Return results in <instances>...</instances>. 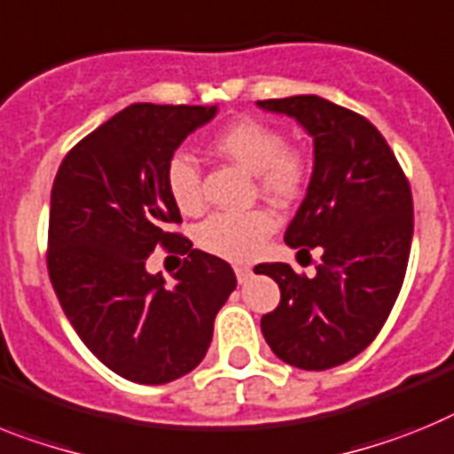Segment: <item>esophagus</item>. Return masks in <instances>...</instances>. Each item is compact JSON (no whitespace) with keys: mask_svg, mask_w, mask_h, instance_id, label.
<instances>
[{"mask_svg":"<svg viewBox=\"0 0 454 454\" xmlns=\"http://www.w3.org/2000/svg\"><path fill=\"white\" fill-rule=\"evenodd\" d=\"M235 276H238V283H247L254 276V270L249 265H235Z\"/></svg>","mask_w":454,"mask_h":454,"instance_id":"34e87169","label":"esophagus"}]
</instances>
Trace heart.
Returning a JSON list of instances; mask_svg holds the SVG:
<instances>
[{
    "instance_id": "obj_1",
    "label": "heart",
    "mask_w": 454,
    "mask_h": 454,
    "mask_svg": "<svg viewBox=\"0 0 454 454\" xmlns=\"http://www.w3.org/2000/svg\"><path fill=\"white\" fill-rule=\"evenodd\" d=\"M212 151L255 173L260 192L276 203H290L301 194L306 164L286 148V137L255 118H239L212 137ZM167 189L180 212L194 215L203 205L200 171L189 153H173L167 164ZM276 231V216L265 207L242 212H216L199 226V244L207 254L232 262L254 260L265 239Z\"/></svg>"
}]
</instances>
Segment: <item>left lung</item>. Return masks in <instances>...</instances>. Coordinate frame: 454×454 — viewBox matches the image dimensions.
<instances>
[{"instance_id":"1","label":"left lung","mask_w":454,"mask_h":454,"mask_svg":"<svg viewBox=\"0 0 454 454\" xmlns=\"http://www.w3.org/2000/svg\"><path fill=\"white\" fill-rule=\"evenodd\" d=\"M260 109L294 118L313 139V173L286 244L320 247L313 278L286 262H265L281 303L260 326L271 352L301 370H326L361 354L400 294L413 238L407 178L368 118L317 96L260 100Z\"/></svg>"}]
</instances>
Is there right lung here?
<instances>
[{
  "label": "right lung",
  "instance_id": "obj_1",
  "mask_svg": "<svg viewBox=\"0 0 454 454\" xmlns=\"http://www.w3.org/2000/svg\"><path fill=\"white\" fill-rule=\"evenodd\" d=\"M215 116L216 105H129L74 145L54 178L47 244L54 293L90 352L137 384L192 372L238 286L226 260L168 232L183 219L167 164ZM157 243L188 255L173 286L145 270Z\"/></svg>",
  "mask_w": 454,
  "mask_h": 454
}]
</instances>
